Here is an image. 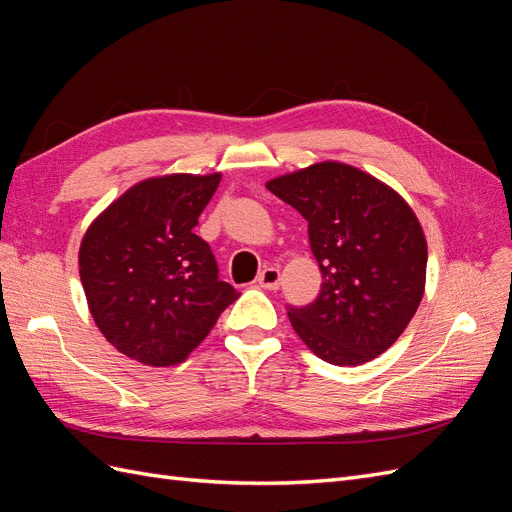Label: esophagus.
Masks as SVG:
<instances>
[{
	"label": "esophagus",
	"instance_id": "esophagus-1",
	"mask_svg": "<svg viewBox=\"0 0 512 512\" xmlns=\"http://www.w3.org/2000/svg\"><path fill=\"white\" fill-rule=\"evenodd\" d=\"M280 282H282V275H280V269H277V267H267V269H262L258 273V284L262 288L277 290V288H280Z\"/></svg>",
	"mask_w": 512,
	"mask_h": 512
}]
</instances>
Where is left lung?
<instances>
[{"instance_id":"1","label":"left lung","mask_w":512,"mask_h":512,"mask_svg":"<svg viewBox=\"0 0 512 512\" xmlns=\"http://www.w3.org/2000/svg\"><path fill=\"white\" fill-rule=\"evenodd\" d=\"M267 190L307 220L322 273L314 303L288 305L292 329L331 365L354 367L389 350L425 290L427 241L406 200L339 162L277 177Z\"/></svg>"}]
</instances>
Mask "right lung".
Returning a JSON list of instances; mask_svg holds the SVG:
<instances>
[{
    "label": "right lung",
    "instance_id": "right-lung-1",
    "mask_svg": "<svg viewBox=\"0 0 512 512\" xmlns=\"http://www.w3.org/2000/svg\"><path fill=\"white\" fill-rule=\"evenodd\" d=\"M222 175L136 183L85 232L79 271L98 329L130 359L168 367L188 359L239 292L220 280L198 215Z\"/></svg>",
    "mask_w": 512,
    "mask_h": 512
}]
</instances>
